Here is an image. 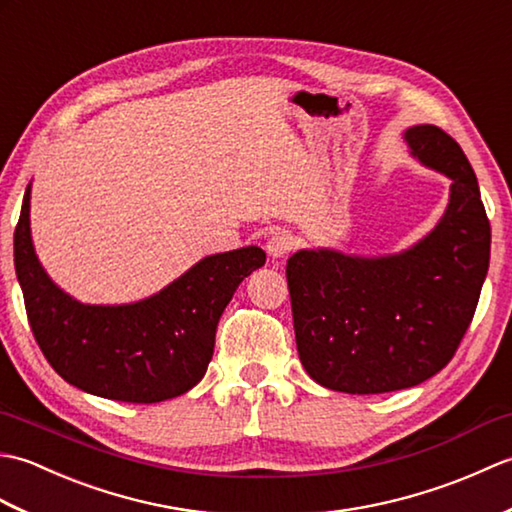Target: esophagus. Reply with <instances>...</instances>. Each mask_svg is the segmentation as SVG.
Masks as SVG:
<instances>
[{"mask_svg": "<svg viewBox=\"0 0 512 512\" xmlns=\"http://www.w3.org/2000/svg\"><path fill=\"white\" fill-rule=\"evenodd\" d=\"M292 246H295V242H292V237L286 231H279V233H273V235L268 237L266 253H268V257L281 259V257H286L290 253Z\"/></svg>", "mask_w": 512, "mask_h": 512, "instance_id": "34e87169", "label": "esophagus"}]
</instances>
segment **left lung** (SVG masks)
<instances>
[{
	"instance_id": "left-lung-1",
	"label": "left lung",
	"mask_w": 512,
	"mask_h": 512,
	"mask_svg": "<svg viewBox=\"0 0 512 512\" xmlns=\"http://www.w3.org/2000/svg\"><path fill=\"white\" fill-rule=\"evenodd\" d=\"M402 138L420 165L451 180L438 224L402 253L303 248L286 266L301 365L343 394H385L438 374L488 273L491 224L464 151L436 125H413Z\"/></svg>"
}]
</instances>
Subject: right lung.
<instances>
[{
  "mask_svg": "<svg viewBox=\"0 0 512 512\" xmlns=\"http://www.w3.org/2000/svg\"><path fill=\"white\" fill-rule=\"evenodd\" d=\"M264 264L257 246L228 250L200 259L147 299L94 306L70 297L43 270L30 233V184L15 228V270L43 356L65 383L121 402L149 405L198 385L224 308Z\"/></svg>",
  "mask_w": 512,
  "mask_h": 512,
  "instance_id": "right-lung-1",
  "label": "right lung"
}]
</instances>
